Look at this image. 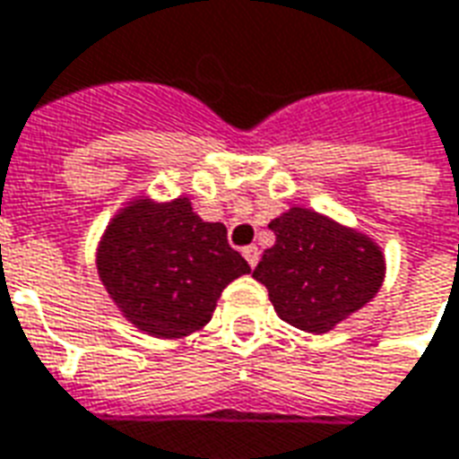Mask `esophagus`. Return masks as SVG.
<instances>
[{"label":"esophagus","instance_id":"esophagus-1","mask_svg":"<svg viewBox=\"0 0 459 459\" xmlns=\"http://www.w3.org/2000/svg\"><path fill=\"white\" fill-rule=\"evenodd\" d=\"M243 258L248 261L251 268H255L258 261H261V251H258V246H246V248H243Z\"/></svg>","mask_w":459,"mask_h":459}]
</instances>
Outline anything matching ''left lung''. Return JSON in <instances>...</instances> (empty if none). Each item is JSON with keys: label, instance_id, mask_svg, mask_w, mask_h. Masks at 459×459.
<instances>
[{"label": "left lung", "instance_id": "left-lung-1", "mask_svg": "<svg viewBox=\"0 0 459 459\" xmlns=\"http://www.w3.org/2000/svg\"><path fill=\"white\" fill-rule=\"evenodd\" d=\"M275 243L253 278L268 288L281 320L328 333L370 303L385 278V255L373 238L310 208L293 206L268 223Z\"/></svg>", "mask_w": 459, "mask_h": 459}]
</instances>
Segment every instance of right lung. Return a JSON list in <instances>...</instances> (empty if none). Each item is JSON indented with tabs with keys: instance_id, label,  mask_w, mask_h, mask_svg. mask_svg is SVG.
Instances as JSON below:
<instances>
[{
	"instance_id": "add662e5",
	"label": "right lung",
	"mask_w": 459,
	"mask_h": 459,
	"mask_svg": "<svg viewBox=\"0 0 459 459\" xmlns=\"http://www.w3.org/2000/svg\"><path fill=\"white\" fill-rule=\"evenodd\" d=\"M99 278L121 316L153 338H184L206 325L223 288L251 265L188 198L129 201L96 248Z\"/></svg>"
}]
</instances>
